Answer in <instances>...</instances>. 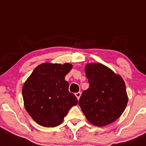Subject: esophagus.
Wrapping results in <instances>:
<instances>
[{
	"mask_svg": "<svg viewBox=\"0 0 146 146\" xmlns=\"http://www.w3.org/2000/svg\"><path fill=\"white\" fill-rule=\"evenodd\" d=\"M75 95H76V97H77V100H79L80 99V96H81V92H79L75 93Z\"/></svg>",
	"mask_w": 146,
	"mask_h": 146,
	"instance_id": "1",
	"label": "esophagus"
}]
</instances>
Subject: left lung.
<instances>
[{
    "instance_id": "left-lung-1",
    "label": "left lung",
    "mask_w": 146,
    "mask_h": 146,
    "mask_svg": "<svg viewBox=\"0 0 146 146\" xmlns=\"http://www.w3.org/2000/svg\"><path fill=\"white\" fill-rule=\"evenodd\" d=\"M90 87L79 100L82 111L92 124L98 127L115 121L127 103L125 84L120 76L102 64L85 66Z\"/></svg>"
}]
</instances>
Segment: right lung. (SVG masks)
Wrapping results in <instances>:
<instances>
[{
	"label": "right lung",
	"instance_id": "right-lung-1",
	"mask_svg": "<svg viewBox=\"0 0 146 146\" xmlns=\"http://www.w3.org/2000/svg\"><path fill=\"white\" fill-rule=\"evenodd\" d=\"M72 67L69 63L42 64L23 84L25 108L40 125H59L70 108L78 102L75 95L69 92V83L64 80Z\"/></svg>",
	"mask_w": 146,
	"mask_h": 146
}]
</instances>
